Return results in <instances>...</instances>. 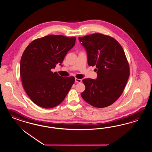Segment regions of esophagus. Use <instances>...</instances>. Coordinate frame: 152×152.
I'll use <instances>...</instances> for the list:
<instances>
[{"label":"esophagus","instance_id":"34e87169","mask_svg":"<svg viewBox=\"0 0 152 152\" xmlns=\"http://www.w3.org/2000/svg\"><path fill=\"white\" fill-rule=\"evenodd\" d=\"M82 82V80L81 79H78V78H75V83H80Z\"/></svg>","mask_w":152,"mask_h":152}]
</instances>
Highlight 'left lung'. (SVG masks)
<instances>
[{
	"label": "left lung",
	"mask_w": 152,
	"mask_h": 152,
	"mask_svg": "<svg viewBox=\"0 0 152 152\" xmlns=\"http://www.w3.org/2000/svg\"><path fill=\"white\" fill-rule=\"evenodd\" d=\"M78 39L87 52L88 66H95L97 75L96 79L83 80L85 90L81 97L96 107L110 106L121 96L129 78V64L124 51L114 38L100 33Z\"/></svg>",
	"instance_id": "left-lung-1"
}]
</instances>
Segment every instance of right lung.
<instances>
[{
    "label": "right lung",
    "instance_id": "add662e5",
    "mask_svg": "<svg viewBox=\"0 0 152 152\" xmlns=\"http://www.w3.org/2000/svg\"><path fill=\"white\" fill-rule=\"evenodd\" d=\"M76 37L49 35L38 38L22 56L20 75L23 88L31 100L45 109L61 103L75 82V77H61L51 69L64 61L74 46Z\"/></svg>",
    "mask_w": 152,
    "mask_h": 152
}]
</instances>
